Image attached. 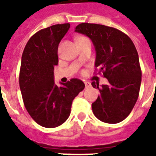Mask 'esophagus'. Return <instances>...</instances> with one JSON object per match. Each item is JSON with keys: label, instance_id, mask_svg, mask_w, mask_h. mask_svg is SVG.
I'll return each mask as SVG.
<instances>
[{"label": "esophagus", "instance_id": "1", "mask_svg": "<svg viewBox=\"0 0 156 156\" xmlns=\"http://www.w3.org/2000/svg\"><path fill=\"white\" fill-rule=\"evenodd\" d=\"M85 86H86V87L87 88V87H90V86H91V84H90L89 82H85Z\"/></svg>", "mask_w": 156, "mask_h": 156}]
</instances>
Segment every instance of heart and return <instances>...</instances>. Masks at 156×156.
Returning <instances> with one entry per match:
<instances>
[{"mask_svg":"<svg viewBox=\"0 0 156 156\" xmlns=\"http://www.w3.org/2000/svg\"><path fill=\"white\" fill-rule=\"evenodd\" d=\"M81 38H83V37H78V39H77V40H79V39H81Z\"/></svg>","mask_w":156,"mask_h":156,"instance_id":"obj_1","label":"heart"}]
</instances>
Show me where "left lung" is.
I'll use <instances>...</instances> for the list:
<instances>
[{
	"mask_svg": "<svg viewBox=\"0 0 156 156\" xmlns=\"http://www.w3.org/2000/svg\"><path fill=\"white\" fill-rule=\"evenodd\" d=\"M76 32L87 35L95 48V68L108 81L99 87L100 95L92 104L93 113L109 124L121 122L129 115L139 95L142 71L133 41L121 30L100 24L83 23Z\"/></svg>",
	"mask_w": 156,
	"mask_h": 156,
	"instance_id": "left-lung-1",
	"label": "left lung"
}]
</instances>
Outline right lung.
Instances as JSON below:
<instances>
[{"label":"right lung","mask_w":156,"mask_h":156,"mask_svg":"<svg viewBox=\"0 0 156 156\" xmlns=\"http://www.w3.org/2000/svg\"><path fill=\"white\" fill-rule=\"evenodd\" d=\"M69 27V23H64L39 30L22 56L19 86L23 103L33 120L46 128L57 127L68 119L73 99L85 87L78 78L61 83L62 87L54 83L58 45Z\"/></svg>","instance_id":"right-lung-1"}]
</instances>
